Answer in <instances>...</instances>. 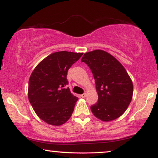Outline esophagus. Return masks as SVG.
<instances>
[{"instance_id":"34e87169","label":"esophagus","mask_w":158,"mask_h":158,"mask_svg":"<svg viewBox=\"0 0 158 158\" xmlns=\"http://www.w3.org/2000/svg\"><path fill=\"white\" fill-rule=\"evenodd\" d=\"M86 96H87V94H86V93H84L83 94L81 95V97L82 98H85V97H86Z\"/></svg>"}]
</instances>
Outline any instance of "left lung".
Here are the masks:
<instances>
[{
    "label": "left lung",
    "instance_id": "left-lung-1",
    "mask_svg": "<svg viewBox=\"0 0 158 158\" xmlns=\"http://www.w3.org/2000/svg\"><path fill=\"white\" fill-rule=\"evenodd\" d=\"M94 75L98 100L91 106L92 113L103 122L122 115L133 95L132 81L124 66L111 54L96 49L84 54L81 59Z\"/></svg>",
    "mask_w": 158,
    "mask_h": 158
}]
</instances>
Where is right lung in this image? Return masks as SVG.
<instances>
[{
    "label": "right lung",
    "instance_id": "add662e5",
    "mask_svg": "<svg viewBox=\"0 0 158 158\" xmlns=\"http://www.w3.org/2000/svg\"><path fill=\"white\" fill-rule=\"evenodd\" d=\"M83 53L54 52L39 63L29 81L28 98L39 117L47 124L60 126L70 118L78 98L71 94L67 75Z\"/></svg>",
    "mask_w": 158,
    "mask_h": 158
}]
</instances>
